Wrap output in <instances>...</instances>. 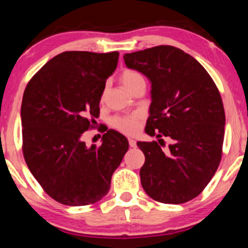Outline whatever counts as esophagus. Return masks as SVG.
Listing matches in <instances>:
<instances>
[{
	"mask_svg": "<svg viewBox=\"0 0 248 248\" xmlns=\"http://www.w3.org/2000/svg\"><path fill=\"white\" fill-rule=\"evenodd\" d=\"M128 144H130L131 148H137V141L133 140V139H128Z\"/></svg>",
	"mask_w": 248,
	"mask_h": 248,
	"instance_id": "1",
	"label": "esophagus"
}]
</instances>
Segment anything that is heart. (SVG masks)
Returning a JSON list of instances; mask_svg holds the SVG:
<instances>
[{
    "mask_svg": "<svg viewBox=\"0 0 248 248\" xmlns=\"http://www.w3.org/2000/svg\"><path fill=\"white\" fill-rule=\"evenodd\" d=\"M121 82L123 83V86L126 88L128 91H131L137 84L145 82V81L143 76H142L140 72H138L137 70L126 69L121 74ZM142 120H143L142 114L135 113L123 117L115 116L111 118L110 124L111 126L116 128L117 131L122 132V133L132 135L135 134L139 131V128L141 126Z\"/></svg>",
    "mask_w": 248,
    "mask_h": 248,
    "instance_id": "obj_1",
    "label": "heart"
}]
</instances>
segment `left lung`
I'll return each instance as SVG.
<instances>
[{
	"label": "left lung",
	"mask_w": 248,
	"mask_h": 248,
	"mask_svg": "<svg viewBox=\"0 0 248 248\" xmlns=\"http://www.w3.org/2000/svg\"><path fill=\"white\" fill-rule=\"evenodd\" d=\"M127 67L151 82L147 134L172 140L138 142L145 161L142 187L155 201L181 204L196 198L216 174L222 155L225 109L206 70L189 54L161 45L125 54Z\"/></svg>",
	"instance_id": "1"
}]
</instances>
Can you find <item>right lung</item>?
Here are the masks:
<instances>
[{"instance_id": "right-lung-1", "label": "right lung", "mask_w": 248, "mask_h": 248, "mask_svg": "<svg viewBox=\"0 0 248 248\" xmlns=\"http://www.w3.org/2000/svg\"><path fill=\"white\" fill-rule=\"evenodd\" d=\"M118 52L71 50L49 60L27 84L21 104L22 152L44 191L65 205L96 203L128 149L124 135H103L100 147L81 140L99 116L106 79Z\"/></svg>"}]
</instances>
